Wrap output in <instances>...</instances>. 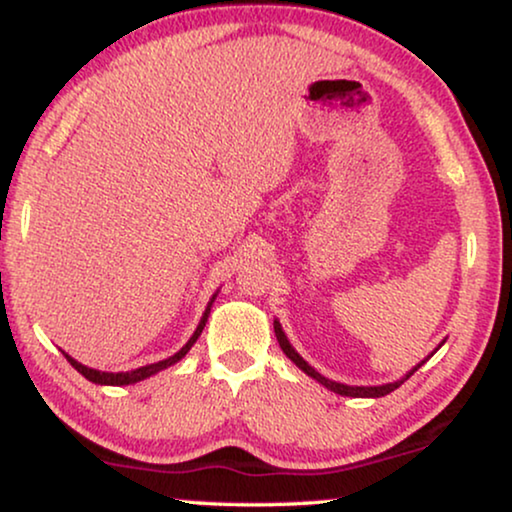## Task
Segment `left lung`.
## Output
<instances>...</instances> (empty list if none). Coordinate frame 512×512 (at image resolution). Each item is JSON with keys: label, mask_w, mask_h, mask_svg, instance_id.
Segmentation results:
<instances>
[{"label": "left lung", "mask_w": 512, "mask_h": 512, "mask_svg": "<svg viewBox=\"0 0 512 512\" xmlns=\"http://www.w3.org/2000/svg\"><path fill=\"white\" fill-rule=\"evenodd\" d=\"M275 335H277V340H279V347H282V352L289 356V359L296 363V366L303 370V373H307L310 377H314V380L317 382H321L324 384L326 389H331V391H335V394H340V396H352V398H380V396H387V394H391V391L394 389H398L401 387V384L408 380V377L415 373V370L422 366V363H419V366L415 368V370H410V375H405L403 380H398V382H394V384H382V387H347V384H340V382H331V380H326L324 375H319L317 370H314L310 363L307 361H303V356H300L296 349H293L291 345H289V340H286V335H284V331L282 328H279V324L275 321Z\"/></svg>", "instance_id": "obj_1"}]
</instances>
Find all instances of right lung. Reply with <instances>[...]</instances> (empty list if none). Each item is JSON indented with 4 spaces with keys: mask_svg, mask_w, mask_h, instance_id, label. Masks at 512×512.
Returning <instances> with one entry per match:
<instances>
[{
    "mask_svg": "<svg viewBox=\"0 0 512 512\" xmlns=\"http://www.w3.org/2000/svg\"><path fill=\"white\" fill-rule=\"evenodd\" d=\"M207 314H209V310L205 312V317H202V321H200V326L195 328V333H193V338L186 342L184 347L179 349L177 354L174 356H170V359H165V361H158V363H151V366H144V368H137V370H130V373H100V370H93V368H86V366H81L79 361H74L72 356H67V361L72 363V366L79 370V373L86 377V380H90V382H95V384H111V387H121V384H132V382H139V380H146V377H151V375H156L158 370H163V368H167V366H172V363H177L179 359H184L186 356V352L188 349H191L193 345H195V340L200 338V333H202V328H205V324H207Z\"/></svg>",
    "mask_w": 512,
    "mask_h": 512,
    "instance_id": "add662e5",
    "label": "right lung"
}]
</instances>
